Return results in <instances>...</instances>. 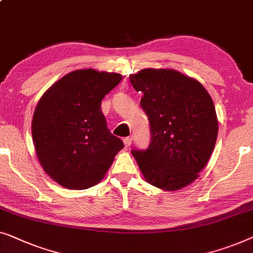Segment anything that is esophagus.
Instances as JSON below:
<instances>
[{
    "instance_id": "34e87169",
    "label": "esophagus",
    "mask_w": 253,
    "mask_h": 253,
    "mask_svg": "<svg viewBox=\"0 0 253 253\" xmlns=\"http://www.w3.org/2000/svg\"><path fill=\"white\" fill-rule=\"evenodd\" d=\"M123 142H124V146H126V147H129V146L131 145V142H132V139H131L130 137H126L123 139Z\"/></svg>"
}]
</instances>
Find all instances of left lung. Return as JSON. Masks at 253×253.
Returning <instances> with one entry per match:
<instances>
[{
  "mask_svg": "<svg viewBox=\"0 0 253 253\" xmlns=\"http://www.w3.org/2000/svg\"><path fill=\"white\" fill-rule=\"evenodd\" d=\"M144 97L151 142L131 153L149 184L164 190L189 185L207 166L215 145L218 121L210 94L199 81L173 69H141L130 75Z\"/></svg>",
  "mask_w": 253,
  "mask_h": 253,
  "instance_id": "obj_1",
  "label": "left lung"
}]
</instances>
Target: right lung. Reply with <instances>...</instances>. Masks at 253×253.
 Instances as JSON below:
<instances>
[{
  "instance_id": "obj_1",
  "label": "right lung",
  "mask_w": 253,
  "mask_h": 253,
  "mask_svg": "<svg viewBox=\"0 0 253 253\" xmlns=\"http://www.w3.org/2000/svg\"><path fill=\"white\" fill-rule=\"evenodd\" d=\"M121 80L115 73L74 71L54 83L36 106L32 122L36 154L46 173L64 187L98 184L124 147L101 111V100Z\"/></svg>"
}]
</instances>
